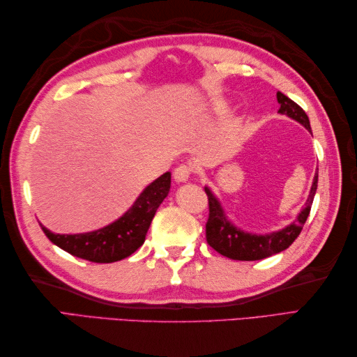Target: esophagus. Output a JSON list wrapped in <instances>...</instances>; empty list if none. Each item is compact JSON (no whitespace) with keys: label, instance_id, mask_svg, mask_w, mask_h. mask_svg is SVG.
Masks as SVG:
<instances>
[{"label":"esophagus","instance_id":"34e87169","mask_svg":"<svg viewBox=\"0 0 357 357\" xmlns=\"http://www.w3.org/2000/svg\"><path fill=\"white\" fill-rule=\"evenodd\" d=\"M190 174H192V165L181 164L174 169L173 178L176 183H185V181H188V178H190Z\"/></svg>","mask_w":357,"mask_h":357}]
</instances>
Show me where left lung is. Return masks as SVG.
Segmentation results:
<instances>
[{
  "label": "left lung",
  "instance_id": "8db88e82",
  "mask_svg": "<svg viewBox=\"0 0 357 357\" xmlns=\"http://www.w3.org/2000/svg\"><path fill=\"white\" fill-rule=\"evenodd\" d=\"M276 98L278 102L280 104V115L290 116L291 119L298 121L299 124L304 126L308 132H312L310 119L307 116V113L302 110V107H299V105L291 101L290 98L280 92L276 93ZM316 188L317 172L314 173L312 190H310L305 207L302 208L298 218H296V221L291 222L290 225H287L282 230L267 234H255L247 233L238 229V227H234L229 219H227L221 202L218 201L213 192H211L208 187H206L204 190H206L208 196V219L206 224V238L208 245L216 250L218 253H221L222 256L230 257V259L234 261H259L264 259V257L284 252V250H287L293 244L294 239L299 236V233L304 229L310 210H312Z\"/></svg>",
  "mask_w": 357,
  "mask_h": 357
}]
</instances>
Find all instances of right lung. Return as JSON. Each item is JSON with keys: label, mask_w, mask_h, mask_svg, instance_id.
I'll return each instance as SVG.
<instances>
[{"label": "right lung", "mask_w": 357, "mask_h": 357, "mask_svg": "<svg viewBox=\"0 0 357 357\" xmlns=\"http://www.w3.org/2000/svg\"><path fill=\"white\" fill-rule=\"evenodd\" d=\"M170 184V172L161 174L144 188L138 199L123 216L100 230L78 234H58L45 229L43 224L40 225L45 236L67 253L90 262H116L130 256L144 244L151 219L165 196L169 195Z\"/></svg>", "instance_id": "add662e5"}]
</instances>
